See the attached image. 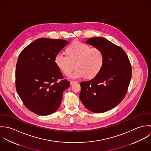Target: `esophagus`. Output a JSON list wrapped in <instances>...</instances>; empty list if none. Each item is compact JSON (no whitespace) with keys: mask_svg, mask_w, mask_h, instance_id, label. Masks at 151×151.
<instances>
[{"mask_svg":"<svg viewBox=\"0 0 151 151\" xmlns=\"http://www.w3.org/2000/svg\"><path fill=\"white\" fill-rule=\"evenodd\" d=\"M77 81H70V85H73L74 84H76L77 83Z\"/></svg>","mask_w":151,"mask_h":151,"instance_id":"esophagus-1","label":"esophagus"}]
</instances>
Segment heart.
<instances>
[{"mask_svg":"<svg viewBox=\"0 0 151 151\" xmlns=\"http://www.w3.org/2000/svg\"><path fill=\"white\" fill-rule=\"evenodd\" d=\"M67 55L59 52L55 57V63L67 76L70 74L75 67L76 70L70 75L73 79L86 77H95L101 70L104 57L98 48L91 47L85 43L76 42L72 43L67 49Z\"/></svg>","mask_w":151,"mask_h":151,"instance_id":"heart-1","label":"heart"}]
</instances>
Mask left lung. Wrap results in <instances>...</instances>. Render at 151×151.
Segmentation results:
<instances>
[{
    "mask_svg": "<svg viewBox=\"0 0 151 151\" xmlns=\"http://www.w3.org/2000/svg\"><path fill=\"white\" fill-rule=\"evenodd\" d=\"M86 43L102 52L104 62L93 78L81 83L80 98L89 110L104 113L116 107L125 97L131 78V64L124 50L107 39L93 37Z\"/></svg>",
    "mask_w": 151,
    "mask_h": 151,
    "instance_id": "8db88e82",
    "label": "left lung"
}]
</instances>
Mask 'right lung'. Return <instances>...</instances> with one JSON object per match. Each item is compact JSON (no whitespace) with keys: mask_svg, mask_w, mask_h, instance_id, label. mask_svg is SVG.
<instances>
[{"mask_svg":"<svg viewBox=\"0 0 151 151\" xmlns=\"http://www.w3.org/2000/svg\"><path fill=\"white\" fill-rule=\"evenodd\" d=\"M63 40L39 38L25 47L16 65V86L24 105L40 116L49 115L59 108L63 92L70 86L56 65V55L68 44Z\"/></svg>","mask_w":151,"mask_h":151,"instance_id":"1","label":"right lung"}]
</instances>
